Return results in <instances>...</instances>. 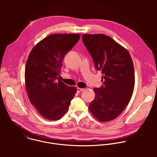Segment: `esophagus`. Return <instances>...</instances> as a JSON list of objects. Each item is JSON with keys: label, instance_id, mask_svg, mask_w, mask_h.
Masks as SVG:
<instances>
[{"label": "esophagus", "instance_id": "34e87169", "mask_svg": "<svg viewBox=\"0 0 157 157\" xmlns=\"http://www.w3.org/2000/svg\"><path fill=\"white\" fill-rule=\"evenodd\" d=\"M83 90H84V89H83V88H77V92H80L83 91Z\"/></svg>", "mask_w": 157, "mask_h": 157}]
</instances>
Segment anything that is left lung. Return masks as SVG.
Instances as JSON below:
<instances>
[{"label": "left lung", "mask_w": 157, "mask_h": 157, "mask_svg": "<svg viewBox=\"0 0 157 157\" xmlns=\"http://www.w3.org/2000/svg\"><path fill=\"white\" fill-rule=\"evenodd\" d=\"M95 67L102 74L103 85L95 88V98L89 106L101 122L112 120L125 109L133 94L134 67L128 50L111 37L102 34H83Z\"/></svg>", "instance_id": "8db88e82"}]
</instances>
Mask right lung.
<instances>
[{
    "mask_svg": "<svg viewBox=\"0 0 157 157\" xmlns=\"http://www.w3.org/2000/svg\"><path fill=\"white\" fill-rule=\"evenodd\" d=\"M79 34H53L31 49L26 63L25 82L31 103L45 118L60 120L69 109L77 88L60 78L62 60L80 39Z\"/></svg>",
    "mask_w": 157,
    "mask_h": 157,
    "instance_id": "1",
    "label": "right lung"
}]
</instances>
